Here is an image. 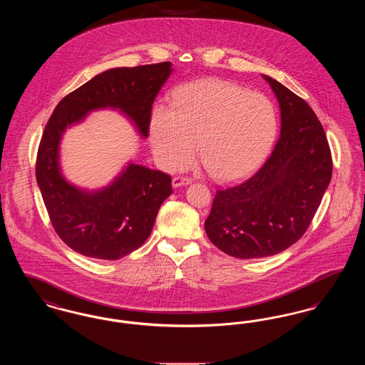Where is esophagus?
<instances>
[{
	"label": "esophagus",
	"instance_id": "esophagus-1",
	"mask_svg": "<svg viewBox=\"0 0 365 365\" xmlns=\"http://www.w3.org/2000/svg\"><path fill=\"white\" fill-rule=\"evenodd\" d=\"M191 179L187 176H175L173 179V186L174 187H180V186H187L190 185Z\"/></svg>",
	"mask_w": 365,
	"mask_h": 365
}]
</instances>
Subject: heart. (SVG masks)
<instances>
[{
	"label": "heart",
	"instance_id": "1",
	"mask_svg": "<svg viewBox=\"0 0 365 365\" xmlns=\"http://www.w3.org/2000/svg\"><path fill=\"white\" fill-rule=\"evenodd\" d=\"M174 106L157 105L149 137L158 164L186 167L197 152L213 178L232 182L252 174L269 153L278 133L272 101L228 81L201 79L178 87Z\"/></svg>",
	"mask_w": 365,
	"mask_h": 365
}]
</instances>
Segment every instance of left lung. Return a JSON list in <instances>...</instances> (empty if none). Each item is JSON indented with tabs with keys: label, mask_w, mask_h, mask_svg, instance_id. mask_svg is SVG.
<instances>
[{
	"label": "left lung",
	"mask_w": 365,
	"mask_h": 365,
	"mask_svg": "<svg viewBox=\"0 0 365 365\" xmlns=\"http://www.w3.org/2000/svg\"><path fill=\"white\" fill-rule=\"evenodd\" d=\"M280 108V135L260 170L241 185L216 191L205 231L237 259L278 255L311 225L330 185L332 160L323 125L292 90L262 75Z\"/></svg>",
	"instance_id": "8db88e82"
}]
</instances>
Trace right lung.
<instances>
[{"label": "right lung", "mask_w": 365, "mask_h": 365, "mask_svg": "<svg viewBox=\"0 0 365 365\" xmlns=\"http://www.w3.org/2000/svg\"><path fill=\"white\" fill-rule=\"evenodd\" d=\"M173 72L170 61L110 68L66 96L42 134L35 175L53 228L72 250L91 259L119 260L152 232L161 204L173 192L171 176L128 163L108 186L87 190L61 173L60 143L66 130L98 109L119 110L149 135L152 105Z\"/></svg>", "instance_id": "right-lung-1"}]
</instances>
